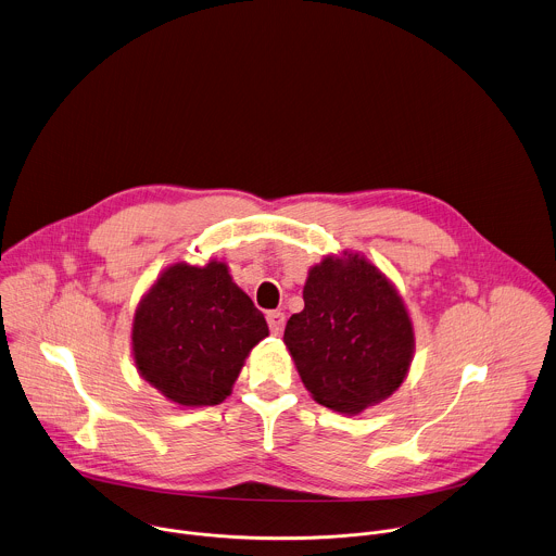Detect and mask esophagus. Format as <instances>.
<instances>
[{
	"label": "esophagus",
	"instance_id": "esophagus-1",
	"mask_svg": "<svg viewBox=\"0 0 556 556\" xmlns=\"http://www.w3.org/2000/svg\"><path fill=\"white\" fill-rule=\"evenodd\" d=\"M266 320H268V329L273 336H279L283 331V325H286V314L283 312H268L266 314Z\"/></svg>",
	"mask_w": 556,
	"mask_h": 556
}]
</instances>
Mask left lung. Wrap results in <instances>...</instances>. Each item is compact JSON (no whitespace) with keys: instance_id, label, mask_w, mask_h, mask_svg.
Returning <instances> with one entry per match:
<instances>
[{"instance_id":"left-lung-1","label":"left lung","mask_w":556,"mask_h":556,"mask_svg":"<svg viewBox=\"0 0 556 556\" xmlns=\"http://www.w3.org/2000/svg\"><path fill=\"white\" fill-rule=\"evenodd\" d=\"M303 301L283 342L316 403L359 414L401 388L414 327L403 299L370 262L325 257L309 270Z\"/></svg>"}]
</instances>
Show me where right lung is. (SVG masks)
Here are the masks:
<instances>
[{"mask_svg": "<svg viewBox=\"0 0 556 556\" xmlns=\"http://www.w3.org/2000/svg\"><path fill=\"white\" fill-rule=\"evenodd\" d=\"M268 336L264 314L223 262L166 268L140 301L131 349L140 375L184 407L223 403L251 349Z\"/></svg>", "mask_w": 556, "mask_h": 556, "instance_id": "1", "label": "right lung"}]
</instances>
